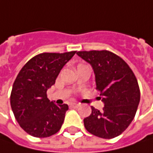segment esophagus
Listing matches in <instances>:
<instances>
[{"mask_svg": "<svg viewBox=\"0 0 153 153\" xmlns=\"http://www.w3.org/2000/svg\"><path fill=\"white\" fill-rule=\"evenodd\" d=\"M79 105H80L79 103H71V106H72V107H76H76H78Z\"/></svg>", "mask_w": 153, "mask_h": 153, "instance_id": "esophagus-1", "label": "esophagus"}]
</instances>
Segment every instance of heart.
I'll list each match as a JSON object with an SVG mask.
<instances>
[{"label":"heart","instance_id":"1","mask_svg":"<svg viewBox=\"0 0 153 153\" xmlns=\"http://www.w3.org/2000/svg\"><path fill=\"white\" fill-rule=\"evenodd\" d=\"M79 67H80V66H79Z\"/></svg>","mask_w":153,"mask_h":153}]
</instances>
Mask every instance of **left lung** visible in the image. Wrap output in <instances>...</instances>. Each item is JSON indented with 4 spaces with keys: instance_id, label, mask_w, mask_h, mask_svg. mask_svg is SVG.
Instances as JSON below:
<instances>
[{
    "instance_id": "left-lung-1",
    "label": "left lung",
    "mask_w": 153,
    "mask_h": 153,
    "mask_svg": "<svg viewBox=\"0 0 153 153\" xmlns=\"http://www.w3.org/2000/svg\"><path fill=\"white\" fill-rule=\"evenodd\" d=\"M76 54L93 68L105 105L100 111L92 106V113L83 120L86 129L100 138L117 137L136 113L140 99L137 79L126 62L111 52L81 51Z\"/></svg>"
}]
</instances>
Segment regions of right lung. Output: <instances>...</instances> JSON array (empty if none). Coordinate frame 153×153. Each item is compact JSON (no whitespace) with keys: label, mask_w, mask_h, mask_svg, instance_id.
<instances>
[{"label":"right lung","mask_w":153,"mask_h":153,"mask_svg":"<svg viewBox=\"0 0 153 153\" xmlns=\"http://www.w3.org/2000/svg\"><path fill=\"white\" fill-rule=\"evenodd\" d=\"M76 53L38 54L27 62L17 76L10 97L11 107L17 122L29 134L44 138L60 129L68 105L50 101L47 91Z\"/></svg>","instance_id":"right-lung-1"}]
</instances>
